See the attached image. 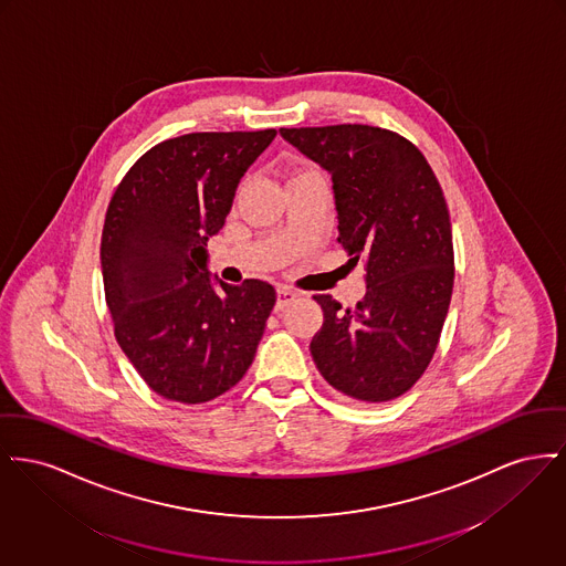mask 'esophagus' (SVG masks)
Returning a JSON list of instances; mask_svg holds the SVG:
<instances>
[{
  "label": "esophagus",
  "mask_w": 566,
  "mask_h": 566,
  "mask_svg": "<svg viewBox=\"0 0 566 566\" xmlns=\"http://www.w3.org/2000/svg\"><path fill=\"white\" fill-rule=\"evenodd\" d=\"M297 300V293L291 289H277V300H275V312L284 310L286 305H291L293 301Z\"/></svg>",
  "instance_id": "esophagus-1"
}]
</instances>
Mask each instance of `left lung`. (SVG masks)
Wrapping results in <instances>:
<instances>
[{"mask_svg":"<svg viewBox=\"0 0 566 566\" xmlns=\"http://www.w3.org/2000/svg\"><path fill=\"white\" fill-rule=\"evenodd\" d=\"M332 175L337 241L364 263L366 297L344 310L316 295L323 327L312 359L339 394L389 401L432 361L453 293V237L440 184L403 136L361 124L280 128Z\"/></svg>","mask_w":566,"mask_h":566,"instance_id":"8db88e82","label":"left lung"}]
</instances>
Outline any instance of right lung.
Here are the masks:
<instances>
[{
    "mask_svg": "<svg viewBox=\"0 0 566 566\" xmlns=\"http://www.w3.org/2000/svg\"><path fill=\"white\" fill-rule=\"evenodd\" d=\"M275 134L168 138L136 160L106 209L101 265L115 337L163 398H218L254 361L275 291L263 280L231 286L211 275L207 241Z\"/></svg>",
    "mask_w": 566,
    "mask_h": 566,
    "instance_id": "right-lung-1",
    "label": "right lung"
}]
</instances>
